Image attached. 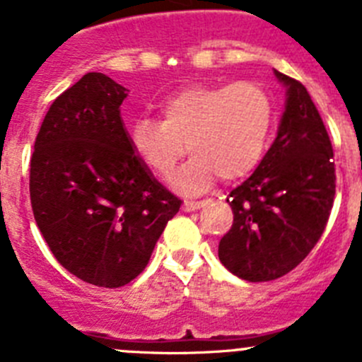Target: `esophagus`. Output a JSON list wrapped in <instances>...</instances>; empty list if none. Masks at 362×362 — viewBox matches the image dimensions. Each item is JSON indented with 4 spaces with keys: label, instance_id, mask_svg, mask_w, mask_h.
<instances>
[{
    "label": "esophagus",
    "instance_id": "esophagus-1",
    "mask_svg": "<svg viewBox=\"0 0 362 362\" xmlns=\"http://www.w3.org/2000/svg\"><path fill=\"white\" fill-rule=\"evenodd\" d=\"M206 203V201H185L183 203V210L185 212H192V210H197V209H201V206H203V204Z\"/></svg>",
    "mask_w": 362,
    "mask_h": 362
}]
</instances>
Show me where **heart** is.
<instances>
[{"label":"heart","instance_id":"1","mask_svg":"<svg viewBox=\"0 0 362 362\" xmlns=\"http://www.w3.org/2000/svg\"><path fill=\"white\" fill-rule=\"evenodd\" d=\"M161 121L139 117L129 143L136 158L159 177H170L185 153L192 159L175 174L183 192L216 181H239L257 168L276 121L274 99L261 83L190 85L165 98Z\"/></svg>","mask_w":362,"mask_h":362}]
</instances>
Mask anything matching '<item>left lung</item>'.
Returning <instances> with one entry per match:
<instances>
[{"label": "left lung", "mask_w": 362, "mask_h": 362, "mask_svg": "<svg viewBox=\"0 0 362 362\" xmlns=\"http://www.w3.org/2000/svg\"><path fill=\"white\" fill-rule=\"evenodd\" d=\"M276 76L288 88L276 141L230 192L233 223L219 241L221 263L250 283L286 276L312 252L335 197L334 148L317 108L303 83Z\"/></svg>", "instance_id": "obj_1"}]
</instances>
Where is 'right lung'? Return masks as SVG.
I'll use <instances>...</instances> for the list:
<instances>
[{"instance_id":"right-lung-1","label":"right lung","mask_w":362,"mask_h":362,"mask_svg":"<svg viewBox=\"0 0 362 362\" xmlns=\"http://www.w3.org/2000/svg\"><path fill=\"white\" fill-rule=\"evenodd\" d=\"M127 88L88 72L54 99L30 158V204L54 257L85 283L136 279L181 199L136 158L119 116Z\"/></svg>"}]
</instances>
